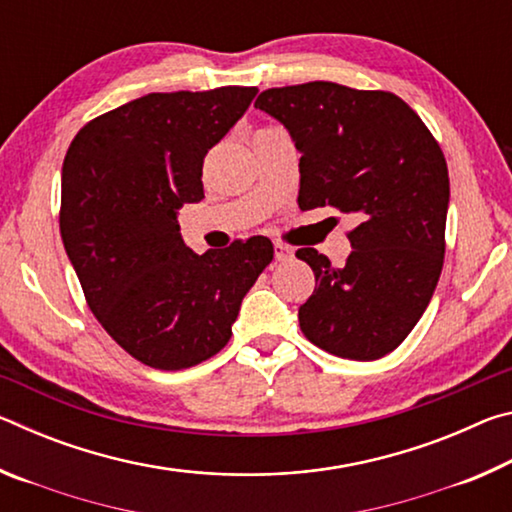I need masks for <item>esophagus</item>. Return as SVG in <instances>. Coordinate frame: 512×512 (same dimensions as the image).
<instances>
[{
	"instance_id": "1",
	"label": "esophagus",
	"mask_w": 512,
	"mask_h": 512,
	"mask_svg": "<svg viewBox=\"0 0 512 512\" xmlns=\"http://www.w3.org/2000/svg\"><path fill=\"white\" fill-rule=\"evenodd\" d=\"M273 248H275L277 262H289V259L293 257V248L287 246V244H282V241H275Z\"/></svg>"
}]
</instances>
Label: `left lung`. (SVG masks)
<instances>
[{
  "label": "left lung",
  "mask_w": 512,
  "mask_h": 512,
  "mask_svg": "<svg viewBox=\"0 0 512 512\" xmlns=\"http://www.w3.org/2000/svg\"><path fill=\"white\" fill-rule=\"evenodd\" d=\"M300 158V210L332 205L359 219L336 268L300 248L318 287L300 329L320 350L372 361L393 352L427 309L445 259L449 173L436 137L409 103L384 90L311 81L259 94Z\"/></svg>",
  "instance_id": "left-lung-1"
}]
</instances>
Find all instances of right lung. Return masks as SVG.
Here are the masks:
<instances>
[{"instance_id": "right-lung-1", "label": "right lung", "mask_w": 512, "mask_h": 512, "mask_svg": "<svg viewBox=\"0 0 512 512\" xmlns=\"http://www.w3.org/2000/svg\"><path fill=\"white\" fill-rule=\"evenodd\" d=\"M257 88L153 92L85 124L69 144L60 237L103 329L144 366L183 370L232 336L271 264L262 235L196 255L176 212L203 198V160Z\"/></svg>"}]
</instances>
